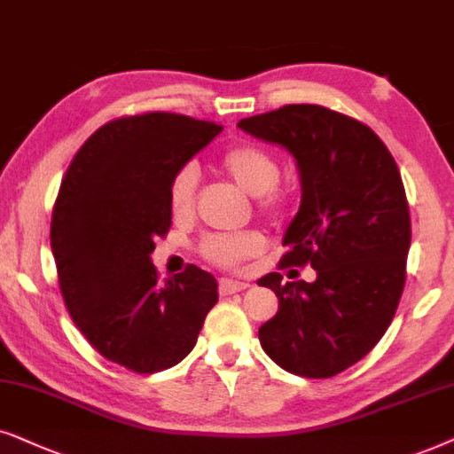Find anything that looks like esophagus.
Segmentation results:
<instances>
[{
  "label": "esophagus",
  "instance_id": "34e87169",
  "mask_svg": "<svg viewBox=\"0 0 454 454\" xmlns=\"http://www.w3.org/2000/svg\"><path fill=\"white\" fill-rule=\"evenodd\" d=\"M249 282H239V280H228V278H222L220 280V294H234L240 293V290L249 288Z\"/></svg>",
  "mask_w": 454,
  "mask_h": 454
}]
</instances>
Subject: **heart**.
<instances>
[{"instance_id": "heart-1", "label": "heart", "mask_w": 454, "mask_h": 454, "mask_svg": "<svg viewBox=\"0 0 454 454\" xmlns=\"http://www.w3.org/2000/svg\"><path fill=\"white\" fill-rule=\"evenodd\" d=\"M222 170L245 189L257 197L262 211L270 215L280 214L286 197L278 189L280 183V161L270 149L255 143L232 145L220 160ZM199 174L195 166H183L174 174L170 183V207L176 215L191 214L195 205ZM263 237L257 231L243 232H217L209 234L201 243V255L207 262L222 268H237L245 259L255 257L263 249Z\"/></svg>"}]
</instances>
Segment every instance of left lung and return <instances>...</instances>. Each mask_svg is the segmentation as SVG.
<instances>
[{
	"label": "left lung",
	"instance_id": "8db88e82",
	"mask_svg": "<svg viewBox=\"0 0 454 454\" xmlns=\"http://www.w3.org/2000/svg\"><path fill=\"white\" fill-rule=\"evenodd\" d=\"M239 129L297 160L303 192L280 263L317 271L313 282L259 278L278 297L259 342L294 376L332 378L376 347L401 301L411 245L401 172L370 126L322 106H284Z\"/></svg>",
	"mask_w": 454,
	"mask_h": 454
}]
</instances>
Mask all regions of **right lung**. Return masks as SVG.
Masks as SVG:
<instances>
[{"mask_svg": "<svg viewBox=\"0 0 454 454\" xmlns=\"http://www.w3.org/2000/svg\"><path fill=\"white\" fill-rule=\"evenodd\" d=\"M222 132L220 124L149 112L90 135L66 172L51 215L59 290L76 328L137 373L176 365L217 303L215 278L197 265L157 280L155 239L170 231V183Z\"/></svg>", "mask_w": 454, "mask_h": 454, "instance_id": "obj_1", "label": "right lung"}]
</instances>
